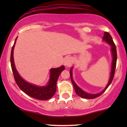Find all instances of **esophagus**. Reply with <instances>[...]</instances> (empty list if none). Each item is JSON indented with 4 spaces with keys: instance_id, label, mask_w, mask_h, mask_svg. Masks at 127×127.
Segmentation results:
<instances>
[{
    "instance_id": "esophagus-1",
    "label": "esophagus",
    "mask_w": 127,
    "mask_h": 127,
    "mask_svg": "<svg viewBox=\"0 0 127 127\" xmlns=\"http://www.w3.org/2000/svg\"><path fill=\"white\" fill-rule=\"evenodd\" d=\"M73 63V59L71 57H68L65 58L64 62V64L66 67H70Z\"/></svg>"
}]
</instances>
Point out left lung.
<instances>
[{
  "mask_svg": "<svg viewBox=\"0 0 127 127\" xmlns=\"http://www.w3.org/2000/svg\"><path fill=\"white\" fill-rule=\"evenodd\" d=\"M103 40L105 41L106 43H107L111 46V52L112 55V65H111V72H110V78H109V82L107 83V85L105 87V88L100 93H97V94H90V93H86L85 91H84V90H82V89L80 88L78 85H76V84L75 82V81L73 79V76H72V70L73 67H72L70 70V78H71V81L73 85L74 88H75L76 93L77 94V95L79 96V97H82L84 98H87V99H93L97 98V97H99L100 95H101L104 91H106V90L109 87V86L110 85L112 81H113V77H114L115 72V69H116V60H117V52H116V46L114 42L113 41V39H112V36H110V34H109L108 32H104V36L103 37Z\"/></svg>",
  "mask_w": 127,
  "mask_h": 127,
  "instance_id": "8db88e82",
  "label": "left lung"
}]
</instances>
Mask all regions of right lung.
<instances>
[{"instance_id": "1", "label": "right lung", "mask_w": 127, "mask_h": 127, "mask_svg": "<svg viewBox=\"0 0 127 127\" xmlns=\"http://www.w3.org/2000/svg\"><path fill=\"white\" fill-rule=\"evenodd\" d=\"M17 38L15 39L14 44L13 45L11 53V68L14 75V79L17 85L23 92L26 94L29 95L33 98L40 100H46L50 99L55 94L57 90V82L59 75L64 70L65 67L62 65L58 68H52L50 70V77L47 85L43 87L35 85L34 84L26 82L25 80L19 75L18 72L16 69L15 64L14 61V49L15 47V44L17 41Z\"/></svg>"}]
</instances>
